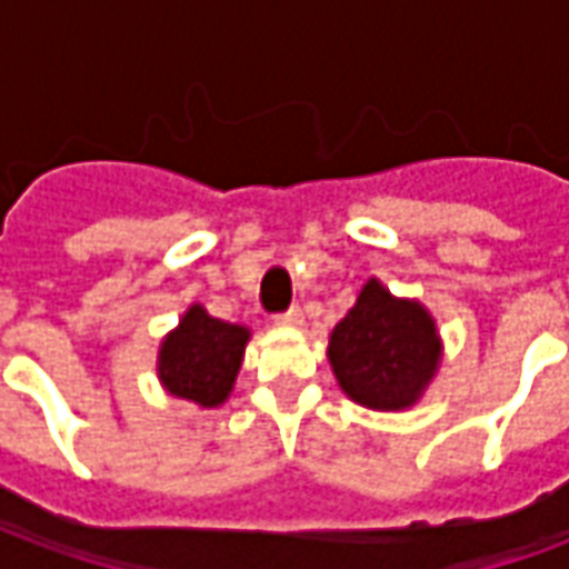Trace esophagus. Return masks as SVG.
Listing matches in <instances>:
<instances>
[{
	"label": "esophagus",
	"mask_w": 569,
	"mask_h": 569,
	"mask_svg": "<svg viewBox=\"0 0 569 569\" xmlns=\"http://www.w3.org/2000/svg\"><path fill=\"white\" fill-rule=\"evenodd\" d=\"M277 322H280V326H292V329H296V326H301V322H305V317H301V310L298 308H289L286 313H280V317H277Z\"/></svg>",
	"instance_id": "esophagus-1"
}]
</instances>
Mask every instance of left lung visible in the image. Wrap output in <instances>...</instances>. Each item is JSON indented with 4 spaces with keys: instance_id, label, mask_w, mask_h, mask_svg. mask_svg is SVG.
Returning <instances> with one entry per match:
<instances>
[{
    "instance_id": "left-lung-1",
    "label": "left lung",
    "mask_w": 569,
    "mask_h": 569,
    "mask_svg": "<svg viewBox=\"0 0 569 569\" xmlns=\"http://www.w3.org/2000/svg\"><path fill=\"white\" fill-rule=\"evenodd\" d=\"M329 366L347 399L371 411L418 406L441 366L436 317L371 277L329 335Z\"/></svg>"
}]
</instances>
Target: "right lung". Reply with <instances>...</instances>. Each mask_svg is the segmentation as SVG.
Wrapping results in <instances>:
<instances>
[{
    "instance_id": "right-lung-1",
    "label": "right lung",
    "mask_w": 569,
    "mask_h": 569,
    "mask_svg": "<svg viewBox=\"0 0 569 569\" xmlns=\"http://www.w3.org/2000/svg\"><path fill=\"white\" fill-rule=\"evenodd\" d=\"M252 332L240 322L216 320L191 305L158 347V381L170 396L200 408H219L231 396Z\"/></svg>"
}]
</instances>
